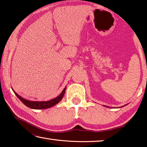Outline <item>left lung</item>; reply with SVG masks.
I'll use <instances>...</instances> for the list:
<instances>
[{"label":"left lung","instance_id":"left-lung-1","mask_svg":"<svg viewBox=\"0 0 147 147\" xmlns=\"http://www.w3.org/2000/svg\"><path fill=\"white\" fill-rule=\"evenodd\" d=\"M124 106H126V105H124ZM124 106H122V107H124ZM106 107H107V108H109V107L108 106H106Z\"/></svg>","mask_w":147,"mask_h":147}]
</instances>
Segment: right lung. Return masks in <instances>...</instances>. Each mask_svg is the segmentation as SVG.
<instances>
[{
  "label": "right lung",
  "instance_id": "add662e5",
  "mask_svg": "<svg viewBox=\"0 0 147 147\" xmlns=\"http://www.w3.org/2000/svg\"><path fill=\"white\" fill-rule=\"evenodd\" d=\"M65 89H66V87L63 89V90L62 91L61 94L57 96V97L47 101H32V100H26V99L21 97V96H19L18 94L15 92V91L13 89H13L14 93L16 94V95L19 98V100L27 107H28V108H32V109H47V108H51V107L54 106V105H56V104L59 102L63 97L65 92Z\"/></svg>",
  "mask_w": 147,
  "mask_h": 147
}]
</instances>
